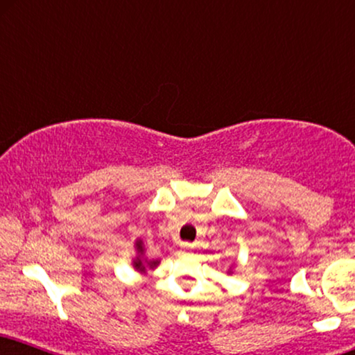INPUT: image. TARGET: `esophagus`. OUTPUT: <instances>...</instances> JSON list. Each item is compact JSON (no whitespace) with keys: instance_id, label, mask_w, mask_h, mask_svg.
Instances as JSON below:
<instances>
[{"instance_id":"obj_1","label":"esophagus","mask_w":355,"mask_h":355,"mask_svg":"<svg viewBox=\"0 0 355 355\" xmlns=\"http://www.w3.org/2000/svg\"><path fill=\"white\" fill-rule=\"evenodd\" d=\"M192 248H194V246H192L191 243H182V245H181V250H182L184 252H189V251L192 250Z\"/></svg>"}]
</instances>
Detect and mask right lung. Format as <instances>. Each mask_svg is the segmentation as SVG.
<instances>
[{"label":"right lung","mask_w":355,"mask_h":355,"mask_svg":"<svg viewBox=\"0 0 355 355\" xmlns=\"http://www.w3.org/2000/svg\"><path fill=\"white\" fill-rule=\"evenodd\" d=\"M137 248H138V251H144V248H141V241H138L137 243ZM158 264V261H153V262H150V268H155V266ZM135 268L137 269H140V270H145V266H144V262H141L140 259H138L137 262H135Z\"/></svg>","instance_id":"add662e5"}]
</instances>
